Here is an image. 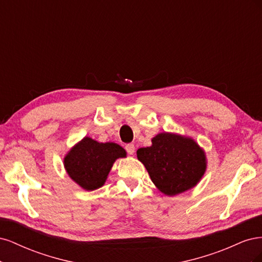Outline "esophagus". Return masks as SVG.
<instances>
[{
    "mask_svg": "<svg viewBox=\"0 0 262 262\" xmlns=\"http://www.w3.org/2000/svg\"><path fill=\"white\" fill-rule=\"evenodd\" d=\"M125 150H126V153L132 155L134 153V150H136V146H134V144H132V143L126 144L125 145Z\"/></svg>",
    "mask_w": 262,
    "mask_h": 262,
    "instance_id": "obj_1",
    "label": "esophagus"
}]
</instances>
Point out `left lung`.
Listing matches in <instances>:
<instances>
[{
    "label": "left lung",
    "mask_w": 262,
    "mask_h": 262,
    "mask_svg": "<svg viewBox=\"0 0 262 262\" xmlns=\"http://www.w3.org/2000/svg\"><path fill=\"white\" fill-rule=\"evenodd\" d=\"M154 185L167 195H175L194 187L205 171V155L195 142L172 133H160L152 146L139 148Z\"/></svg>",
    "instance_id": "1"
}]
</instances>
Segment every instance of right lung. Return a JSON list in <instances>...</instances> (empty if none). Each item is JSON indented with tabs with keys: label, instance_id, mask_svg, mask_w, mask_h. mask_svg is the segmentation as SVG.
Segmentation results:
<instances>
[{
	"label": "right lung",
	"instance_id": "1",
	"mask_svg": "<svg viewBox=\"0 0 262 262\" xmlns=\"http://www.w3.org/2000/svg\"><path fill=\"white\" fill-rule=\"evenodd\" d=\"M125 155V150L116 143H98L84 138L66 156L64 166L76 184L85 190H95L105 184L117 158Z\"/></svg>",
	"mask_w": 262,
	"mask_h": 262
}]
</instances>
